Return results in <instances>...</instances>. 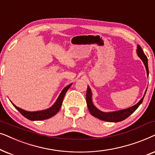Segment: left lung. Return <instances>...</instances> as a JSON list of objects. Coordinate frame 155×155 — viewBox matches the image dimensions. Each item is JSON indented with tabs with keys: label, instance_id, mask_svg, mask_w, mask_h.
Listing matches in <instances>:
<instances>
[{
	"label": "left lung",
	"instance_id": "1",
	"mask_svg": "<svg viewBox=\"0 0 155 155\" xmlns=\"http://www.w3.org/2000/svg\"><path fill=\"white\" fill-rule=\"evenodd\" d=\"M137 54L138 55V56L142 59V61H143L144 64L145 65L146 71H147V76L149 75V70H148V64H147V58L146 56V55L144 54L143 50L142 49L141 46L140 45H137ZM146 94V92L145 93V95ZM145 95L142 98L138 103L137 104H135L132 107L128 108V109L120 110V111H114V112H110V113H104L99 111V109H97L96 107H94V104H92V92H91V90L90 87L87 86V94H86V101L87 104V107L89 111H90V114H92L93 116L96 117L99 119L105 120V121H109V122H119L121 120H124L128 117L129 116H130L135 110H136L140 105L141 104V103L143 102Z\"/></svg>",
	"mask_w": 155,
	"mask_h": 155
}]
</instances>
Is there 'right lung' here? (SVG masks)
<instances>
[{
  "mask_svg": "<svg viewBox=\"0 0 155 155\" xmlns=\"http://www.w3.org/2000/svg\"><path fill=\"white\" fill-rule=\"evenodd\" d=\"M72 85V84H69L67 87L63 89L62 90V92L59 95L58 99H57L56 103L54 104V105L52 106L51 107L49 108V109H46V110H44V111H33V112H30V111H26L25 110H23L20 108H18V107H16L15 105L13 106L16 108L17 109L20 111V113L22 114L23 116H25V118H27V119L31 120H45V119H48L52 116H54V115L58 113L60 110L61 105H62L63 103V97H64L65 93L68 91V90L70 88V87Z\"/></svg>",
  "mask_w": 155,
  "mask_h": 155,
  "instance_id": "1",
  "label": "right lung"
}]
</instances>
